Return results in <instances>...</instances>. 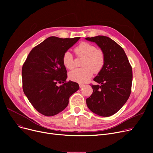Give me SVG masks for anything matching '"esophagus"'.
Masks as SVG:
<instances>
[{"label":"esophagus","instance_id":"esophagus-1","mask_svg":"<svg viewBox=\"0 0 153 153\" xmlns=\"http://www.w3.org/2000/svg\"><path fill=\"white\" fill-rule=\"evenodd\" d=\"M79 85L80 88H82V87L84 86V84H79Z\"/></svg>","mask_w":153,"mask_h":153}]
</instances>
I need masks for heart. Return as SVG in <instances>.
<instances>
[{"instance_id":"b5f03b06","label":"heart","mask_w":153,"mask_h":153,"mask_svg":"<svg viewBox=\"0 0 153 153\" xmlns=\"http://www.w3.org/2000/svg\"><path fill=\"white\" fill-rule=\"evenodd\" d=\"M74 51L78 56H83L85 59L82 63L84 68L76 69L69 73V77L72 81L84 83L89 81L94 72L99 73L101 71L105 63V56L101 50H97V48L91 43L82 42L75 48ZM62 63L68 69L74 68V57L70 51L64 54Z\"/></svg>"}]
</instances>
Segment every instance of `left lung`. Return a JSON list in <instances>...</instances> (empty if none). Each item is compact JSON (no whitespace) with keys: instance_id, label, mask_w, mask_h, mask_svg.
Here are the masks:
<instances>
[{"instance_id":"1","label":"left lung","mask_w":153,"mask_h":153,"mask_svg":"<svg viewBox=\"0 0 153 153\" xmlns=\"http://www.w3.org/2000/svg\"><path fill=\"white\" fill-rule=\"evenodd\" d=\"M100 48L105 56L104 66L92 85L93 93L86 99L93 113L101 117L113 115L126 102L131 94L132 68L123 48L105 36L85 38Z\"/></svg>"}]
</instances>
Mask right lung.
Instances as JSON below:
<instances>
[{
	"mask_svg": "<svg viewBox=\"0 0 153 153\" xmlns=\"http://www.w3.org/2000/svg\"><path fill=\"white\" fill-rule=\"evenodd\" d=\"M79 39L50 36L32 49L23 64V92L43 115L60 113L68 106L69 97L79 89L77 83L66 82L67 71L62 63L64 54Z\"/></svg>",
	"mask_w": 153,
	"mask_h": 153,
	"instance_id": "add662e5",
	"label": "right lung"
}]
</instances>
